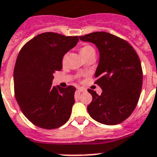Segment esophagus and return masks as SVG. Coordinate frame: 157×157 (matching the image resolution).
I'll list each match as a JSON object with an SVG mask.
<instances>
[{
  "label": "esophagus",
  "mask_w": 157,
  "mask_h": 157,
  "mask_svg": "<svg viewBox=\"0 0 157 157\" xmlns=\"http://www.w3.org/2000/svg\"><path fill=\"white\" fill-rule=\"evenodd\" d=\"M77 90H78V91H80V92H84V91H86V89H85V88L78 87Z\"/></svg>",
  "instance_id": "34e87169"
}]
</instances>
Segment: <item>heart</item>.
<instances>
[{"label":"heart","mask_w":157,"mask_h":157,"mask_svg":"<svg viewBox=\"0 0 157 157\" xmlns=\"http://www.w3.org/2000/svg\"><path fill=\"white\" fill-rule=\"evenodd\" d=\"M80 54L84 59H87L92 56H95V50L94 48L92 46L89 45V44H86L83 45L80 48ZM66 58H67V54L63 55L62 58V63H64L66 61Z\"/></svg>","instance_id":"1"}]
</instances>
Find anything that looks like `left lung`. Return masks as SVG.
I'll return each mask as SVG.
<instances>
[{
    "label": "left lung",
    "mask_w": 157,
    "mask_h": 157,
    "mask_svg": "<svg viewBox=\"0 0 157 157\" xmlns=\"http://www.w3.org/2000/svg\"><path fill=\"white\" fill-rule=\"evenodd\" d=\"M79 39L94 44L100 53L94 83L102 93L98 95L88 89L92 95L88 113L101 124H120L132 114L140 98L143 71L138 55L126 40L105 32L90 33Z\"/></svg>",
    "instance_id": "1"
}]
</instances>
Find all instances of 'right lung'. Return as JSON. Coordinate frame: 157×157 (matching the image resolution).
Returning a JSON list of instances; mask_svg holds the SVG:
<instances>
[{
    "label": "right lung",
    "instance_id": "1",
    "mask_svg": "<svg viewBox=\"0 0 157 157\" xmlns=\"http://www.w3.org/2000/svg\"><path fill=\"white\" fill-rule=\"evenodd\" d=\"M78 36L56 33L37 35L22 47L15 64V98L33 124L53 129L71 117L76 88L52 86L53 74L62 70V58L75 46Z\"/></svg>",
    "mask_w": 157,
    "mask_h": 157
}]
</instances>
